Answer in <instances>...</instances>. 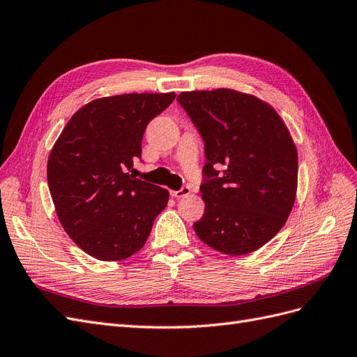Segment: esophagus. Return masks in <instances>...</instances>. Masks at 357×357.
I'll return each instance as SVG.
<instances>
[{"label": "esophagus", "instance_id": "34e87169", "mask_svg": "<svg viewBox=\"0 0 357 357\" xmlns=\"http://www.w3.org/2000/svg\"><path fill=\"white\" fill-rule=\"evenodd\" d=\"M190 193V188L189 186H183L178 190H171V195L174 198H183V197H188Z\"/></svg>", "mask_w": 357, "mask_h": 357}]
</instances>
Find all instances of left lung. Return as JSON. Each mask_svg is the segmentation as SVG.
Instances as JSON below:
<instances>
[{
  "label": "left lung",
  "instance_id": "1",
  "mask_svg": "<svg viewBox=\"0 0 357 357\" xmlns=\"http://www.w3.org/2000/svg\"><path fill=\"white\" fill-rule=\"evenodd\" d=\"M177 101L207 159L205 211L193 229L223 255L257 250L283 228L296 198L298 152L287 126L271 105L234 89L181 92Z\"/></svg>",
  "mask_w": 357,
  "mask_h": 357
}]
</instances>
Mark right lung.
<instances>
[{
    "mask_svg": "<svg viewBox=\"0 0 357 357\" xmlns=\"http://www.w3.org/2000/svg\"><path fill=\"white\" fill-rule=\"evenodd\" d=\"M176 93H125L93 100L62 129L47 162L49 190L62 228L83 252L122 261L147 241L169 193L135 178L149 122Z\"/></svg>",
    "mask_w": 357,
    "mask_h": 357,
    "instance_id": "right-lung-1",
    "label": "right lung"
}]
</instances>
